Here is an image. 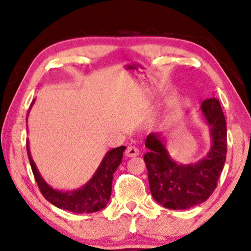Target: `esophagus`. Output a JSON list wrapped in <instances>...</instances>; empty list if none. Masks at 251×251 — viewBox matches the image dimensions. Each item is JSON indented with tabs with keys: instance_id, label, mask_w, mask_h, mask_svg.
<instances>
[{
	"instance_id": "esophagus-1",
	"label": "esophagus",
	"mask_w": 251,
	"mask_h": 251,
	"mask_svg": "<svg viewBox=\"0 0 251 251\" xmlns=\"http://www.w3.org/2000/svg\"><path fill=\"white\" fill-rule=\"evenodd\" d=\"M139 154V150L135 146H128V149L126 151V155L128 157H133L137 156Z\"/></svg>"
}]
</instances>
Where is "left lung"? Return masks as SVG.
I'll return each mask as SVG.
<instances>
[{
  "mask_svg": "<svg viewBox=\"0 0 251 251\" xmlns=\"http://www.w3.org/2000/svg\"><path fill=\"white\" fill-rule=\"evenodd\" d=\"M201 111L207 121L212 146L207 156L190 164L171 159L159 133H150L145 140L149 149L144 161L149 173L150 190L157 203L174 210H185L208 200L217 187L227 152L226 122L219 100L209 98Z\"/></svg>",
  "mask_w": 251,
  "mask_h": 251,
  "instance_id": "left-lung-1",
  "label": "left lung"
}]
</instances>
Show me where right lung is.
<instances>
[{
  "mask_svg": "<svg viewBox=\"0 0 251 251\" xmlns=\"http://www.w3.org/2000/svg\"><path fill=\"white\" fill-rule=\"evenodd\" d=\"M126 146H120L108 151L94 176L83 187L78 188L76 191L64 192L53 190L41 177L39 170L30 156L28 142H27V154H28L29 163L41 193L50 203L56 205L57 208L65 209V210L75 212V214H83V212L90 214V212L101 210L106 207L112 193L113 175L122 162Z\"/></svg>",
  "mask_w": 251,
  "mask_h": 251,
  "instance_id": "right-lung-1",
  "label": "right lung"
}]
</instances>
